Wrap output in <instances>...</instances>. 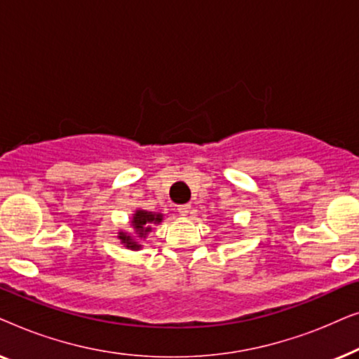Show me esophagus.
<instances>
[{
  "label": "esophagus",
  "mask_w": 359,
  "mask_h": 359,
  "mask_svg": "<svg viewBox=\"0 0 359 359\" xmlns=\"http://www.w3.org/2000/svg\"><path fill=\"white\" fill-rule=\"evenodd\" d=\"M189 210H191V204H181V205H178V212L181 215H188Z\"/></svg>",
  "instance_id": "1"
}]
</instances>
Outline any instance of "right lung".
Returning a JSON list of instances; mask_svg holds the SVG:
<instances>
[{
    "label": "right lung",
    "instance_id": "obj_1",
    "mask_svg": "<svg viewBox=\"0 0 359 359\" xmlns=\"http://www.w3.org/2000/svg\"><path fill=\"white\" fill-rule=\"evenodd\" d=\"M161 220H163V214L137 209L134 217L130 220L135 235L127 233V232H119L121 243H124V247L129 250H140L142 248L140 240H145L149 232H151V227H154L155 224H160Z\"/></svg>",
    "mask_w": 359,
    "mask_h": 359
}]
</instances>
